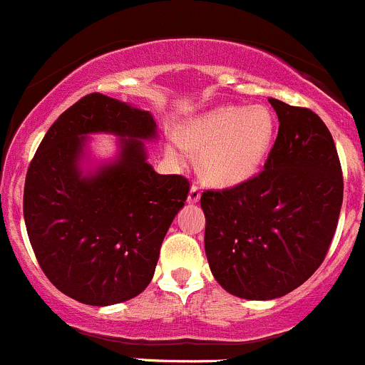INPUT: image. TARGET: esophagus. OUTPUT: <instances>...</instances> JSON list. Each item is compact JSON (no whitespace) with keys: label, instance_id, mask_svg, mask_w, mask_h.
<instances>
[{"label":"esophagus","instance_id":"obj_1","mask_svg":"<svg viewBox=\"0 0 365 365\" xmlns=\"http://www.w3.org/2000/svg\"><path fill=\"white\" fill-rule=\"evenodd\" d=\"M200 200V188L197 185L192 186V190H190V195H188V202L190 204H195Z\"/></svg>","mask_w":365,"mask_h":365}]
</instances>
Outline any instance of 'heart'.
<instances>
[{"instance_id":"obj_1","label":"heart","mask_w":365,"mask_h":365,"mask_svg":"<svg viewBox=\"0 0 365 365\" xmlns=\"http://www.w3.org/2000/svg\"><path fill=\"white\" fill-rule=\"evenodd\" d=\"M272 136L274 118L263 106L220 107L180 130L182 144L199 150V173L217 186H235L251 179L265 161ZM184 148L172 143L166 154L182 161Z\"/></svg>"}]
</instances>
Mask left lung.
<instances>
[{
    "instance_id": "1",
    "label": "left lung",
    "mask_w": 365,
    "mask_h": 365,
    "mask_svg": "<svg viewBox=\"0 0 365 365\" xmlns=\"http://www.w3.org/2000/svg\"><path fill=\"white\" fill-rule=\"evenodd\" d=\"M279 130L258 175L204 190L207 262L215 279L244 299H276L326 258L341 215L344 179L324 121L307 107L269 98Z\"/></svg>"
}]
</instances>
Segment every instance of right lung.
<instances>
[{
	"label": "right lung",
	"instance_id": "obj_1",
	"mask_svg": "<svg viewBox=\"0 0 365 365\" xmlns=\"http://www.w3.org/2000/svg\"><path fill=\"white\" fill-rule=\"evenodd\" d=\"M93 132L120 135V155L82 176L78 161ZM152 138L148 110L91 93L57 118L30 163L23 195L30 244L48 279L71 299L123 303L152 281L166 231L190 192L186 177L148 165L141 140Z\"/></svg>",
	"mask_w": 365,
	"mask_h": 365
}]
</instances>
